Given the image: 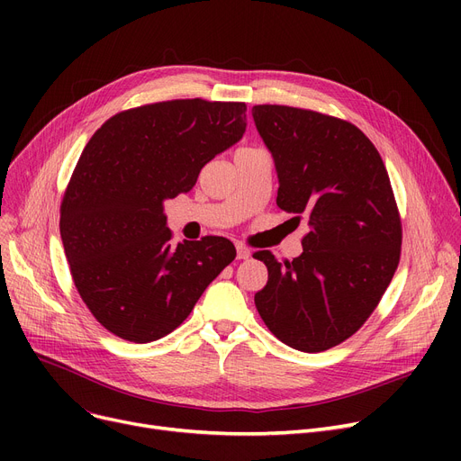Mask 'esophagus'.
Masks as SVG:
<instances>
[{
  "label": "esophagus",
  "mask_w": 461,
  "mask_h": 461,
  "mask_svg": "<svg viewBox=\"0 0 461 461\" xmlns=\"http://www.w3.org/2000/svg\"><path fill=\"white\" fill-rule=\"evenodd\" d=\"M250 258V250L245 245H237V259H249Z\"/></svg>",
  "instance_id": "34e87169"
}]
</instances>
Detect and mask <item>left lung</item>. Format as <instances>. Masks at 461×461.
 I'll return each mask as SVG.
<instances>
[{"instance_id":"8db88e82","label":"left lung","mask_w":461,"mask_h":461,"mask_svg":"<svg viewBox=\"0 0 461 461\" xmlns=\"http://www.w3.org/2000/svg\"><path fill=\"white\" fill-rule=\"evenodd\" d=\"M252 115L275 158L276 205L297 226L308 222L294 261L254 254L269 271L254 303L278 340L320 353L365 325L389 287L402 252L400 211L379 151L349 121L282 104H258Z\"/></svg>"}]
</instances>
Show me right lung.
<instances>
[{"instance_id": "add662e5", "label": "right lung", "mask_w": 461, "mask_h": 461, "mask_svg": "<svg viewBox=\"0 0 461 461\" xmlns=\"http://www.w3.org/2000/svg\"><path fill=\"white\" fill-rule=\"evenodd\" d=\"M245 103L177 99L119 112L84 148L59 231L72 280L112 334L148 344L176 330L235 259L230 239L174 243L162 202L243 138Z\"/></svg>"}]
</instances>
